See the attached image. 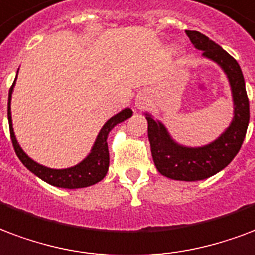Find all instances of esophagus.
<instances>
[{"label": "esophagus", "mask_w": 255, "mask_h": 255, "mask_svg": "<svg viewBox=\"0 0 255 255\" xmlns=\"http://www.w3.org/2000/svg\"><path fill=\"white\" fill-rule=\"evenodd\" d=\"M137 107H143V103L142 104H137Z\"/></svg>", "instance_id": "34e87169"}]
</instances>
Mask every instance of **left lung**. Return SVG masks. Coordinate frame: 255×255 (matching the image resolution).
Here are the masks:
<instances>
[{"label":"left lung","instance_id":"8db88e82","mask_svg":"<svg viewBox=\"0 0 255 255\" xmlns=\"http://www.w3.org/2000/svg\"><path fill=\"white\" fill-rule=\"evenodd\" d=\"M186 35L203 55L216 62L227 74L234 99V119L227 131L208 146L182 147L169 136L163 124L146 115L148 140L156 169L167 178L178 181H199L216 174L233 161L241 150L248 131L250 108L242 70L238 62L222 47L197 31Z\"/></svg>","mask_w":255,"mask_h":255}]
</instances>
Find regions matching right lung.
Returning <instances> with one entry per match:
<instances>
[{
  "label": "right lung",
  "instance_id": "1",
  "mask_svg": "<svg viewBox=\"0 0 255 255\" xmlns=\"http://www.w3.org/2000/svg\"><path fill=\"white\" fill-rule=\"evenodd\" d=\"M16 81V80H14ZM14 82L9 89V99H7V120H9V131H10V139H12L13 148L16 151L18 159L22 162V165L27 167L28 170H31L35 175L43 181H46L50 185L58 186V188H66V189H78V188H86V186L94 185L99 181H101L107 174L109 167V151H108V139L109 131L112 129L116 124L124 122L126 119L132 116V111L129 108L123 109L122 112L115 115L108 122L104 124L101 128L99 136L96 139L92 152L88 158H85L84 161L78 163L74 167L69 169H48L46 166H41L32 161L31 158L22 151L21 147L18 146L16 140L14 132L12 127V115H10V99H12V92Z\"/></svg>",
  "mask_w": 255,
  "mask_h": 255
}]
</instances>
